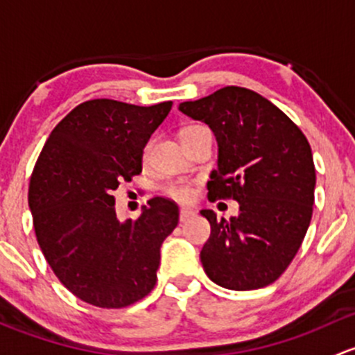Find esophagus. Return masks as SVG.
<instances>
[{
    "instance_id": "esophagus-1",
    "label": "esophagus",
    "mask_w": 355,
    "mask_h": 355,
    "mask_svg": "<svg viewBox=\"0 0 355 355\" xmlns=\"http://www.w3.org/2000/svg\"><path fill=\"white\" fill-rule=\"evenodd\" d=\"M191 215H195V211L189 210V208H181V211H179V220L186 222Z\"/></svg>"
}]
</instances>
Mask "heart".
Returning <instances> with one entry per match:
<instances>
[{"label": "heart", "mask_w": 355, "mask_h": 355, "mask_svg": "<svg viewBox=\"0 0 355 355\" xmlns=\"http://www.w3.org/2000/svg\"><path fill=\"white\" fill-rule=\"evenodd\" d=\"M195 128L198 126H186L181 130V138L184 137L186 133H189L191 130H195ZM148 152V147H145V155H147ZM164 191H166L167 196H171V198L178 200V202H191L193 196H195V186H193V182L189 181H184V179H179V181H173L169 182V184L164 188Z\"/></svg>", "instance_id": "b5f03b06"}]
</instances>
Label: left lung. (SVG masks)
<instances>
[{
    "mask_svg": "<svg viewBox=\"0 0 355 355\" xmlns=\"http://www.w3.org/2000/svg\"><path fill=\"white\" fill-rule=\"evenodd\" d=\"M179 111L207 123L218 144L208 200H236L237 217L210 222L200 258L217 286L253 291L275 282L301 248L313 217L314 171L308 138L286 112L244 87L182 102Z\"/></svg>",
    "mask_w": 355,
    "mask_h": 355,
    "instance_id": "obj_1",
    "label": "left lung"
}]
</instances>
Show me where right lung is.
Returning <instances> with one entry per match:
<instances>
[{
    "label": "right lung",
    "instance_id": "obj_1",
    "mask_svg": "<svg viewBox=\"0 0 355 355\" xmlns=\"http://www.w3.org/2000/svg\"><path fill=\"white\" fill-rule=\"evenodd\" d=\"M173 102L133 105L94 98L51 131L28 184L35 237L60 282L83 302L119 309L150 294L160 244L178 205L155 196L137 220L116 217L119 182L141 173V153Z\"/></svg>",
    "mask_w": 355,
    "mask_h": 355
}]
</instances>
